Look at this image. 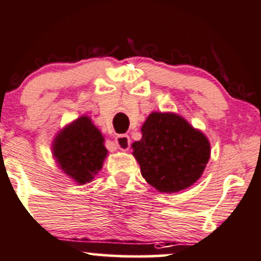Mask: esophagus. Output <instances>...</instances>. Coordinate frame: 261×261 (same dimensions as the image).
Returning a JSON list of instances; mask_svg holds the SVG:
<instances>
[{
  "label": "esophagus",
  "mask_w": 261,
  "mask_h": 261,
  "mask_svg": "<svg viewBox=\"0 0 261 261\" xmlns=\"http://www.w3.org/2000/svg\"><path fill=\"white\" fill-rule=\"evenodd\" d=\"M130 136L126 135V134H121V135H117L115 137V144L117 148L122 151H127L130 148Z\"/></svg>",
  "instance_id": "obj_1"
}]
</instances>
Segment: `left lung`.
Wrapping results in <instances>:
<instances>
[{
    "label": "left lung",
    "instance_id": "obj_1",
    "mask_svg": "<svg viewBox=\"0 0 261 261\" xmlns=\"http://www.w3.org/2000/svg\"><path fill=\"white\" fill-rule=\"evenodd\" d=\"M141 131L142 139L133 145L134 156L142 177L157 191L178 192L202 176L211 156L210 142L185 119L152 113Z\"/></svg>",
    "mask_w": 261,
    "mask_h": 261
}]
</instances>
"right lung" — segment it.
Wrapping results in <instances>:
<instances>
[{"label":"right lung","mask_w":261,"mask_h":261,"mask_svg":"<svg viewBox=\"0 0 261 261\" xmlns=\"http://www.w3.org/2000/svg\"><path fill=\"white\" fill-rule=\"evenodd\" d=\"M53 152L62 170L84 185L101 170L108 150L100 131L88 116H82L57 136Z\"/></svg>","instance_id":"1"}]
</instances>
